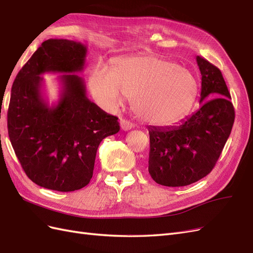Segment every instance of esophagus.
Returning a JSON list of instances; mask_svg holds the SVG:
<instances>
[{"label":"esophagus","instance_id":"34e87169","mask_svg":"<svg viewBox=\"0 0 253 253\" xmlns=\"http://www.w3.org/2000/svg\"><path fill=\"white\" fill-rule=\"evenodd\" d=\"M120 126H121V129L122 131H129V129H132L134 127L132 122H129L128 120H126V119H121L120 120Z\"/></svg>","mask_w":253,"mask_h":253}]
</instances>
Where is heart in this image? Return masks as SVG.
<instances>
[{"mask_svg":"<svg viewBox=\"0 0 253 253\" xmlns=\"http://www.w3.org/2000/svg\"><path fill=\"white\" fill-rule=\"evenodd\" d=\"M93 97L107 110H116L126 98L140 119L154 126H170L192 107L197 95L193 74L172 61L153 55L129 56L112 69L97 66L90 77Z\"/></svg>","mask_w":253,"mask_h":253,"instance_id":"1","label":"heart"}]
</instances>
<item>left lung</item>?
Segmentation results:
<instances>
[{"label":"left lung","mask_w":253,"mask_h":253,"mask_svg":"<svg viewBox=\"0 0 253 253\" xmlns=\"http://www.w3.org/2000/svg\"><path fill=\"white\" fill-rule=\"evenodd\" d=\"M201 107L179 126H149V173L161 185L186 186L214 168L229 138L235 113L220 70L200 56Z\"/></svg>","instance_id":"8db88e82"}]
</instances>
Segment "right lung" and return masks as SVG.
Segmentation results:
<instances>
[{"mask_svg": "<svg viewBox=\"0 0 253 253\" xmlns=\"http://www.w3.org/2000/svg\"><path fill=\"white\" fill-rule=\"evenodd\" d=\"M87 46L47 39L19 71L11 88L8 135L26 175L37 185L73 192L90 182L100 142L119 132L118 118L86 95ZM44 73H60V99L50 106L43 94Z\"/></svg>", "mask_w": 253, "mask_h": 253, "instance_id": "1", "label": "right lung"}]
</instances>
